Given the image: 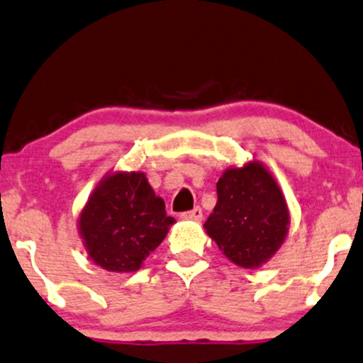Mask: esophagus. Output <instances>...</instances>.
<instances>
[{"label":"esophagus","mask_w":363,"mask_h":363,"mask_svg":"<svg viewBox=\"0 0 363 363\" xmlns=\"http://www.w3.org/2000/svg\"><path fill=\"white\" fill-rule=\"evenodd\" d=\"M182 218H185V220H196V222H200V220H202V218H203L202 208L195 207L194 210H190V212L182 213Z\"/></svg>","instance_id":"34e87169"}]
</instances>
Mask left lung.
Wrapping results in <instances>:
<instances>
[{
  "instance_id": "8db88e82",
  "label": "left lung",
  "mask_w": 363,
  "mask_h": 363,
  "mask_svg": "<svg viewBox=\"0 0 363 363\" xmlns=\"http://www.w3.org/2000/svg\"><path fill=\"white\" fill-rule=\"evenodd\" d=\"M217 205L203 229L222 254L244 269L274 257L289 230V208L279 183L261 161L227 168L217 182Z\"/></svg>"
}]
</instances>
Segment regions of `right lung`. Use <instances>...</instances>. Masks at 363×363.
I'll return each mask as SVG.
<instances>
[{
  "label": "right lung",
  "instance_id": "obj_1",
  "mask_svg": "<svg viewBox=\"0 0 363 363\" xmlns=\"http://www.w3.org/2000/svg\"><path fill=\"white\" fill-rule=\"evenodd\" d=\"M173 217L143 172H109L77 218L89 259L109 272L138 271L167 237Z\"/></svg>",
  "mask_w": 363,
  "mask_h": 363
}]
</instances>
